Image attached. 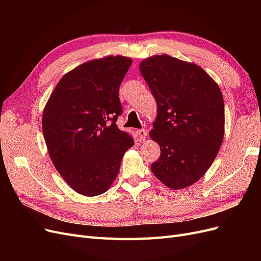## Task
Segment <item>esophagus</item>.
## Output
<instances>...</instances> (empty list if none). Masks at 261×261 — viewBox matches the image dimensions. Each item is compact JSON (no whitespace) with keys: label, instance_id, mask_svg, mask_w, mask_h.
Returning <instances> with one entry per match:
<instances>
[{"label":"esophagus","instance_id":"obj_1","mask_svg":"<svg viewBox=\"0 0 261 261\" xmlns=\"http://www.w3.org/2000/svg\"><path fill=\"white\" fill-rule=\"evenodd\" d=\"M136 134H137V137H138L139 140H145L147 138V135H148V133H147L146 129H137Z\"/></svg>","mask_w":261,"mask_h":261}]
</instances>
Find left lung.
Returning <instances> with one entry per match:
<instances>
[{
	"label": "left lung",
	"instance_id": "8db88e82",
	"mask_svg": "<svg viewBox=\"0 0 261 261\" xmlns=\"http://www.w3.org/2000/svg\"><path fill=\"white\" fill-rule=\"evenodd\" d=\"M139 69L158 107L150 137L161 154L151 171L172 189L191 186L208 171L222 145V92L201 67L167 54L144 60Z\"/></svg>",
	"mask_w": 261,
	"mask_h": 261
}]
</instances>
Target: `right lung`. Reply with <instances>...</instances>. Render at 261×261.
I'll return each mask as SVG.
<instances>
[{"label":"right lung","instance_id":"add662e5","mask_svg":"<svg viewBox=\"0 0 261 261\" xmlns=\"http://www.w3.org/2000/svg\"><path fill=\"white\" fill-rule=\"evenodd\" d=\"M132 62L121 55L86 62L61 78L46 102L42 132L50 158L78 194L106 193L134 146L116 125L118 89Z\"/></svg>","mask_w":261,"mask_h":261}]
</instances>
